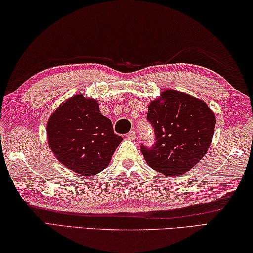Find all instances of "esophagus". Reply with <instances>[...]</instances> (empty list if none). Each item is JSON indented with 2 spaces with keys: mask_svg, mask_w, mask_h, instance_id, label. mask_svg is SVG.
Wrapping results in <instances>:
<instances>
[{
  "mask_svg": "<svg viewBox=\"0 0 253 253\" xmlns=\"http://www.w3.org/2000/svg\"><path fill=\"white\" fill-rule=\"evenodd\" d=\"M126 136H127V139H130V140H134L135 139V136H136V132L134 131V130H131L129 133L126 134Z\"/></svg>",
  "mask_w": 253,
  "mask_h": 253,
  "instance_id": "34e87169",
  "label": "esophagus"
}]
</instances>
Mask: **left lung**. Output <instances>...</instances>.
Returning a JSON list of instances; mask_svg holds the SVG:
<instances>
[{
	"instance_id": "1",
	"label": "left lung",
	"mask_w": 253,
	"mask_h": 253,
	"mask_svg": "<svg viewBox=\"0 0 253 253\" xmlns=\"http://www.w3.org/2000/svg\"><path fill=\"white\" fill-rule=\"evenodd\" d=\"M154 130L152 147L141 145L148 165L165 175H179L201 160L214 133L215 117L205 102L175 90L162 92L149 104Z\"/></svg>"
}]
</instances>
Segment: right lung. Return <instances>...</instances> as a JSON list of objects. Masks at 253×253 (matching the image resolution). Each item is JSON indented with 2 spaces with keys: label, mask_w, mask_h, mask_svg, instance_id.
Instances as JSON below:
<instances>
[{
  "label": "right lung",
  "mask_w": 253,
  "mask_h": 253,
  "mask_svg": "<svg viewBox=\"0 0 253 253\" xmlns=\"http://www.w3.org/2000/svg\"><path fill=\"white\" fill-rule=\"evenodd\" d=\"M48 145L62 165L91 176L104 170L122 138L102 115L94 99L78 94L53 112L46 126Z\"/></svg>",
  "instance_id": "1"
}]
</instances>
